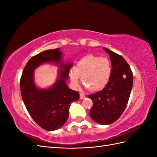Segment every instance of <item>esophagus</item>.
I'll return each mask as SVG.
<instances>
[{
	"label": "esophagus",
	"mask_w": 157,
	"mask_h": 157,
	"mask_svg": "<svg viewBox=\"0 0 157 157\" xmlns=\"http://www.w3.org/2000/svg\"><path fill=\"white\" fill-rule=\"evenodd\" d=\"M79 98H80V99H84L85 98V95L84 94H82V93H81V94H79Z\"/></svg>",
	"instance_id": "34e87169"
}]
</instances>
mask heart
Here are the masks:
<instances>
[{
    "label": "heart",
    "instance_id": "b5f03b06",
    "mask_svg": "<svg viewBox=\"0 0 157 157\" xmlns=\"http://www.w3.org/2000/svg\"><path fill=\"white\" fill-rule=\"evenodd\" d=\"M112 72L111 64L106 57H98L92 55L84 56L77 62L73 70L70 71V80L77 86L79 78L90 90L98 91L107 85Z\"/></svg>",
    "mask_w": 157,
    "mask_h": 157
}]
</instances>
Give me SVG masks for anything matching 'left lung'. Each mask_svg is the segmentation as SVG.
Segmentation results:
<instances>
[{"label":"left lung","mask_w":157,"mask_h":157,"mask_svg":"<svg viewBox=\"0 0 157 157\" xmlns=\"http://www.w3.org/2000/svg\"><path fill=\"white\" fill-rule=\"evenodd\" d=\"M109 55L112 72L110 80L101 91L88 95L93 101L90 116L98 124L109 125L124 111L133 86V73L121 55L103 47Z\"/></svg>","instance_id":"left-lung-1"}]
</instances>
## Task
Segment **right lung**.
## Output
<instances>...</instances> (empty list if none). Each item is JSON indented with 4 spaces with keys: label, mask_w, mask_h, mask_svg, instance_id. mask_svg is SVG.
Wrapping results in <instances>:
<instances>
[{
    "label": "right lung",
    "mask_w": 157,
    "mask_h": 157,
    "mask_svg": "<svg viewBox=\"0 0 157 157\" xmlns=\"http://www.w3.org/2000/svg\"><path fill=\"white\" fill-rule=\"evenodd\" d=\"M60 48L47 50L33 56L23 69L20 89L23 101L29 115L42 128L48 131L58 129L69 117L70 105L78 101V92L69 88L67 81L73 63H64ZM44 63H54L60 69L55 84L40 89L34 80V70Z\"/></svg>",
    "instance_id": "1"
}]
</instances>
